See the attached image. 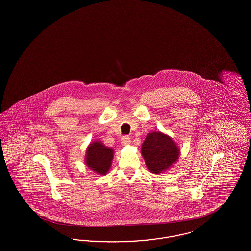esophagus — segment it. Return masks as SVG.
I'll use <instances>...</instances> for the list:
<instances>
[{
    "label": "esophagus",
    "mask_w": 251,
    "mask_h": 251,
    "mask_svg": "<svg viewBox=\"0 0 251 251\" xmlns=\"http://www.w3.org/2000/svg\"><path fill=\"white\" fill-rule=\"evenodd\" d=\"M131 144V138L129 136H123L121 138V145L122 146H128Z\"/></svg>",
    "instance_id": "34e87169"
}]
</instances>
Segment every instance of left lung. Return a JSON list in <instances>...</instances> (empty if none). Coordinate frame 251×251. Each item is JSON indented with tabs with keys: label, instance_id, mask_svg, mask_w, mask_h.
I'll list each match as a JSON object with an SVG mask.
<instances>
[{
	"label": "left lung",
	"instance_id": "obj_1",
	"mask_svg": "<svg viewBox=\"0 0 251 251\" xmlns=\"http://www.w3.org/2000/svg\"><path fill=\"white\" fill-rule=\"evenodd\" d=\"M141 153L148 169L151 173L161 174L178 161L179 148L169 135L162 131H151L145 138Z\"/></svg>",
	"mask_w": 251,
	"mask_h": 251
}]
</instances>
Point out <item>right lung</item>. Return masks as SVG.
I'll use <instances>...</instances> for the list:
<instances>
[{
  "instance_id": "obj_1",
  "label": "right lung",
  "mask_w": 251,
  "mask_h": 251,
  "mask_svg": "<svg viewBox=\"0 0 251 251\" xmlns=\"http://www.w3.org/2000/svg\"><path fill=\"white\" fill-rule=\"evenodd\" d=\"M113 158L114 150L97 140L91 142L86 148L84 163L96 173L105 175L111 167Z\"/></svg>"
}]
</instances>
